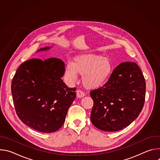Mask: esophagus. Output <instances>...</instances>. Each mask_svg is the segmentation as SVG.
I'll return each mask as SVG.
<instances>
[{
    "mask_svg": "<svg viewBox=\"0 0 160 160\" xmlns=\"http://www.w3.org/2000/svg\"><path fill=\"white\" fill-rule=\"evenodd\" d=\"M77 96L78 98H83V96H85V93L83 92H82V90H77Z\"/></svg>",
    "mask_w": 160,
    "mask_h": 160,
    "instance_id": "34e87169",
    "label": "esophagus"
}]
</instances>
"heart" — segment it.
<instances>
[{
  "label": "heart",
  "mask_w": 160,
  "mask_h": 160,
  "mask_svg": "<svg viewBox=\"0 0 160 160\" xmlns=\"http://www.w3.org/2000/svg\"><path fill=\"white\" fill-rule=\"evenodd\" d=\"M112 70V64L107 58L95 54H81L76 56L73 62L69 61L66 63L64 75L68 81L74 82L78 74L82 75L83 85L94 89L108 79Z\"/></svg>",
  "instance_id": "1"
}]
</instances>
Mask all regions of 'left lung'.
<instances>
[{
  "mask_svg": "<svg viewBox=\"0 0 160 160\" xmlns=\"http://www.w3.org/2000/svg\"><path fill=\"white\" fill-rule=\"evenodd\" d=\"M94 101L90 120L98 128L116 132L128 127L144 106L146 82L133 62L119 64L102 87L90 92Z\"/></svg>",
  "mask_w": 160,
  "mask_h": 160,
  "instance_id": "obj_1",
  "label": "left lung"
}]
</instances>
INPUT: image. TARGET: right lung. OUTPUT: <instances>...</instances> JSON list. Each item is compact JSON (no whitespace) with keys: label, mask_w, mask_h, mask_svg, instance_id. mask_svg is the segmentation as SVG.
Wrapping results in <instances>:
<instances>
[{"label":"right lung","mask_w":160,"mask_h":160,"mask_svg":"<svg viewBox=\"0 0 160 160\" xmlns=\"http://www.w3.org/2000/svg\"><path fill=\"white\" fill-rule=\"evenodd\" d=\"M51 47L41 48L44 51ZM65 65L60 59H32L18 68L11 83L16 112L21 122L44 133H52L64 124L76 98V88L62 81Z\"/></svg>","instance_id":"obj_1"}]
</instances>
